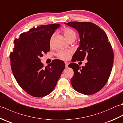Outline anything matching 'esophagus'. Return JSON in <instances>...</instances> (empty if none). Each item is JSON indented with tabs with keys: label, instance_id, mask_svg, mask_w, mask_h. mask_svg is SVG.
Instances as JSON below:
<instances>
[{
	"label": "esophagus",
	"instance_id": "obj_1",
	"mask_svg": "<svg viewBox=\"0 0 123 123\" xmlns=\"http://www.w3.org/2000/svg\"><path fill=\"white\" fill-rule=\"evenodd\" d=\"M64 63H65V64H66V68H67L68 67V64H69V63L68 62H67V61H65L64 62Z\"/></svg>",
	"mask_w": 123,
	"mask_h": 123
}]
</instances>
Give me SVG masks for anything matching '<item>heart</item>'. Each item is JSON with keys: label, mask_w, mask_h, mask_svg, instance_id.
I'll return each mask as SVG.
<instances>
[{"label": "heart", "mask_w": 123, "mask_h": 123, "mask_svg": "<svg viewBox=\"0 0 123 123\" xmlns=\"http://www.w3.org/2000/svg\"><path fill=\"white\" fill-rule=\"evenodd\" d=\"M63 32L65 37H66L68 40L69 41L71 39H75L76 37V34L74 31L71 29L70 28H65L63 30ZM54 37V34L52 35L49 41V43L50 44H52V41ZM72 54V52L70 50H67V49H60L56 54V56L59 59L62 60H67L68 59L71 54Z\"/></svg>", "instance_id": "b5f03b06"}]
</instances>
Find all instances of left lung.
<instances>
[{
    "mask_svg": "<svg viewBox=\"0 0 123 123\" xmlns=\"http://www.w3.org/2000/svg\"><path fill=\"white\" fill-rule=\"evenodd\" d=\"M76 30L79 34L80 45L73 55L72 62H88L81 68L75 63L68 67L74 70L72 87L83 95H92L100 91L107 82L113 68L114 53L106 33L90 22L64 23Z\"/></svg>",
    "mask_w": 123,
    "mask_h": 123,
    "instance_id": "left-lung-1",
    "label": "left lung"
}]
</instances>
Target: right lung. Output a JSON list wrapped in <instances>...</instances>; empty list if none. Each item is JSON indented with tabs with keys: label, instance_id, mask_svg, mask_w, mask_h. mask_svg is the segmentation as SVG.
I'll return each mask as SVG.
<instances>
[{
	"label": "right lung",
	"instance_id": "1",
	"mask_svg": "<svg viewBox=\"0 0 123 123\" xmlns=\"http://www.w3.org/2000/svg\"><path fill=\"white\" fill-rule=\"evenodd\" d=\"M60 26L33 27L14 42L10 54L12 74L18 84L31 96L41 97L50 93L65 68L64 62L60 60H54L44 68L40 59L50 51L51 37Z\"/></svg>",
	"mask_w": 123,
	"mask_h": 123
}]
</instances>
